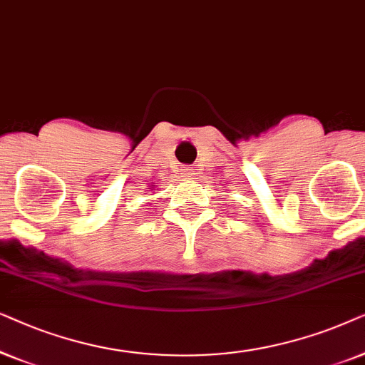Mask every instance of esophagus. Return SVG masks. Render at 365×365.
<instances>
[{"label":"esophagus","mask_w":365,"mask_h":365,"mask_svg":"<svg viewBox=\"0 0 365 365\" xmlns=\"http://www.w3.org/2000/svg\"><path fill=\"white\" fill-rule=\"evenodd\" d=\"M182 173L183 177H190V175H193V167H190V165H183Z\"/></svg>","instance_id":"1"}]
</instances>
